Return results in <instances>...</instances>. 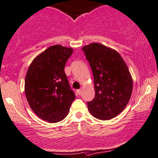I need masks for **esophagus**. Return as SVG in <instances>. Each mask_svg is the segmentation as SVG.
I'll return each instance as SVG.
<instances>
[{
	"label": "esophagus",
	"instance_id": "1",
	"mask_svg": "<svg viewBox=\"0 0 158 158\" xmlns=\"http://www.w3.org/2000/svg\"><path fill=\"white\" fill-rule=\"evenodd\" d=\"M81 92H82V91H81V89H77V93L78 95H80L81 94Z\"/></svg>",
	"mask_w": 158,
	"mask_h": 158
}]
</instances>
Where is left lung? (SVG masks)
Returning <instances> with one entry per match:
<instances>
[{
	"label": "left lung",
	"mask_w": 158,
	"mask_h": 158,
	"mask_svg": "<svg viewBox=\"0 0 158 158\" xmlns=\"http://www.w3.org/2000/svg\"><path fill=\"white\" fill-rule=\"evenodd\" d=\"M82 49L93 71L95 92L87 107L94 117L109 120L119 114L128 103L133 91L132 76L114 49L99 43L84 46Z\"/></svg>",
	"instance_id": "obj_1"
}]
</instances>
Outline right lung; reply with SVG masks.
I'll return each instance as SVG.
<instances>
[{
    "label": "right lung",
    "instance_id": "1",
    "mask_svg": "<svg viewBox=\"0 0 158 158\" xmlns=\"http://www.w3.org/2000/svg\"><path fill=\"white\" fill-rule=\"evenodd\" d=\"M72 48L54 45L33 59L25 79V93L30 107L48 123L63 120L76 95L69 87L64 68Z\"/></svg>",
    "mask_w": 158,
    "mask_h": 158
}]
</instances>
